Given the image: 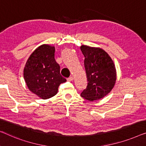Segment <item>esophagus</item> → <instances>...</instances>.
Instances as JSON below:
<instances>
[{
  "label": "esophagus",
  "mask_w": 146,
  "mask_h": 146,
  "mask_svg": "<svg viewBox=\"0 0 146 146\" xmlns=\"http://www.w3.org/2000/svg\"><path fill=\"white\" fill-rule=\"evenodd\" d=\"M73 77H72V76H71V77L67 78V81H73Z\"/></svg>",
  "instance_id": "34e87169"
}]
</instances>
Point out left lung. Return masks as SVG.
<instances>
[{
    "label": "left lung",
    "mask_w": 146,
    "mask_h": 146,
    "mask_svg": "<svg viewBox=\"0 0 146 146\" xmlns=\"http://www.w3.org/2000/svg\"><path fill=\"white\" fill-rule=\"evenodd\" d=\"M81 50L85 56L84 65L88 81L81 96L90 101L100 99L111 91L116 83L113 61L100 48L81 46Z\"/></svg>",
    "instance_id": "obj_1"
}]
</instances>
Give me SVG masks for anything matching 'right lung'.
Instances as JSON below:
<instances>
[{
    "instance_id": "add662e5",
    "label": "right lung",
    "mask_w": 146,
    "mask_h": 146,
    "mask_svg": "<svg viewBox=\"0 0 146 146\" xmlns=\"http://www.w3.org/2000/svg\"><path fill=\"white\" fill-rule=\"evenodd\" d=\"M24 78L30 91L39 97L48 99L55 95L59 85L67 80L61 75L60 66L55 60V47H38L26 62Z\"/></svg>"
}]
</instances>
